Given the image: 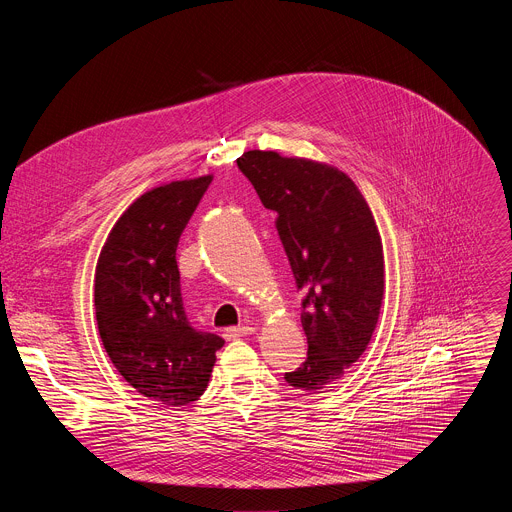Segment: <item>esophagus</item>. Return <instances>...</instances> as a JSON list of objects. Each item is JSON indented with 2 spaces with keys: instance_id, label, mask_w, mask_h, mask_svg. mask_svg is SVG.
<instances>
[{
  "instance_id": "obj_1",
  "label": "esophagus",
  "mask_w": 512,
  "mask_h": 512,
  "mask_svg": "<svg viewBox=\"0 0 512 512\" xmlns=\"http://www.w3.org/2000/svg\"><path fill=\"white\" fill-rule=\"evenodd\" d=\"M247 334H253L251 326H231V328H225L223 336L227 340H235V338H241V336H247Z\"/></svg>"
}]
</instances>
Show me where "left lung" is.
Instances as JSON below:
<instances>
[{"label": "left lung", "mask_w": 512, "mask_h": 512, "mask_svg": "<svg viewBox=\"0 0 512 512\" xmlns=\"http://www.w3.org/2000/svg\"><path fill=\"white\" fill-rule=\"evenodd\" d=\"M239 170L275 227L304 291L302 326L308 358L285 381L316 393L338 381L367 350L385 291L383 243L375 216L340 170L277 152H245Z\"/></svg>", "instance_id": "obj_1"}]
</instances>
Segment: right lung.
I'll return each mask as SVG.
<instances>
[{
    "label": "right lung",
    "mask_w": 512,
    "mask_h": 512,
    "mask_svg": "<svg viewBox=\"0 0 512 512\" xmlns=\"http://www.w3.org/2000/svg\"><path fill=\"white\" fill-rule=\"evenodd\" d=\"M212 176L139 196L109 233L95 271L103 346L137 393L178 407L196 401L225 340L190 326L176 249Z\"/></svg>",
    "instance_id": "1"
}]
</instances>
